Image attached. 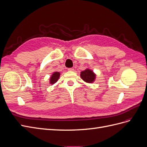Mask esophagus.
I'll use <instances>...</instances> for the list:
<instances>
[{
    "label": "esophagus",
    "mask_w": 147,
    "mask_h": 147,
    "mask_svg": "<svg viewBox=\"0 0 147 147\" xmlns=\"http://www.w3.org/2000/svg\"><path fill=\"white\" fill-rule=\"evenodd\" d=\"M68 70L70 71V72H72V71L74 70V69L73 68H69V69H68Z\"/></svg>",
    "instance_id": "34e87169"
}]
</instances>
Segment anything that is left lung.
I'll return each mask as SVG.
<instances>
[{
	"mask_svg": "<svg viewBox=\"0 0 147 147\" xmlns=\"http://www.w3.org/2000/svg\"><path fill=\"white\" fill-rule=\"evenodd\" d=\"M80 77L86 83H92L95 81L96 74L90 69L87 68L80 72Z\"/></svg>",
	"mask_w": 147,
	"mask_h": 147,
	"instance_id": "1",
	"label": "left lung"
}]
</instances>
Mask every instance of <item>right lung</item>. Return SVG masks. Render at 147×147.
I'll return each instance as SVG.
<instances>
[{"label":"right lung","instance_id":"add662e5","mask_svg":"<svg viewBox=\"0 0 147 147\" xmlns=\"http://www.w3.org/2000/svg\"><path fill=\"white\" fill-rule=\"evenodd\" d=\"M60 75H61V73L59 72H53L50 78V84H54L55 83H56L57 82V80H59L60 77Z\"/></svg>","mask_w":147,"mask_h":147}]
</instances>
